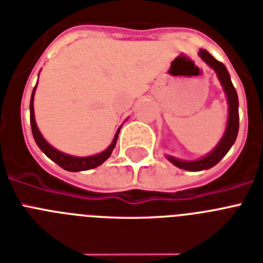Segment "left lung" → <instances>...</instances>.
<instances>
[{
	"label": "left lung",
	"instance_id": "left-lung-1",
	"mask_svg": "<svg viewBox=\"0 0 263 263\" xmlns=\"http://www.w3.org/2000/svg\"><path fill=\"white\" fill-rule=\"evenodd\" d=\"M198 57L201 58L202 61L205 62L206 65L213 71L216 72L219 82L221 83V87H223L224 95L227 97L228 119L227 125H226V131H224L223 136H221V139L216 144V147L212 151H209L204 157L194 159V161H183V159H180V158L166 155V158L172 162L173 165L177 166V167L183 168V170H189V172L208 170V168L217 165L223 159L224 155L230 151L232 144L235 143L239 131V100L235 87H234V85L231 82V77H230V72H228L227 67L221 62L216 61L206 50H202L201 48V50L198 51Z\"/></svg>",
	"mask_w": 263,
	"mask_h": 263
}]
</instances>
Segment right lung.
<instances>
[{
    "mask_svg": "<svg viewBox=\"0 0 263 263\" xmlns=\"http://www.w3.org/2000/svg\"><path fill=\"white\" fill-rule=\"evenodd\" d=\"M35 91L36 86L33 87V91H32L31 96V104H29V117H31L32 135L35 138L36 144L39 146L40 150L46 154L51 161H54L57 165H59L62 168L67 170V172H83V170H90V168H95L97 167V166L102 165V163L110 157L113 148L116 146L117 138H119V132H120L123 125L119 127V129H117L116 134H115V138H113L112 143H110L109 146H108V148L102 151V153L95 154V155H89V157H76V155H69V154L62 153V151L57 150L55 147L51 146L50 143L43 138L42 132H40L39 128H37V124H36L35 120V109H33Z\"/></svg>",
    "mask_w": 263,
    "mask_h": 263,
    "instance_id": "obj_1",
    "label": "right lung"
}]
</instances>
